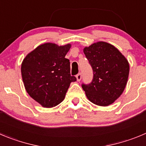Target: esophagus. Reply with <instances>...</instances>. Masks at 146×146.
<instances>
[{
  "instance_id": "obj_1",
  "label": "esophagus",
  "mask_w": 146,
  "mask_h": 146,
  "mask_svg": "<svg viewBox=\"0 0 146 146\" xmlns=\"http://www.w3.org/2000/svg\"><path fill=\"white\" fill-rule=\"evenodd\" d=\"M76 78H77V81H80V80H81V79H82V74H81V73H79V74H77V75H76Z\"/></svg>"
}]
</instances>
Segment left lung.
Instances as JSON below:
<instances>
[{
    "label": "left lung",
    "mask_w": 146,
    "mask_h": 146,
    "mask_svg": "<svg viewBox=\"0 0 146 146\" xmlns=\"http://www.w3.org/2000/svg\"><path fill=\"white\" fill-rule=\"evenodd\" d=\"M83 51L93 73L90 83L82 84L87 98L101 106L113 104L127 85L129 72L127 60L113 45L105 42L85 47Z\"/></svg>",
    "instance_id": "left-lung-1"
}]
</instances>
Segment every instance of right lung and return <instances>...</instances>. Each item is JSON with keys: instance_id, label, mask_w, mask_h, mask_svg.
Masks as SVG:
<instances>
[{"instance_id": "obj_1", "label": "right lung", "mask_w": 146, "mask_h": 146, "mask_svg": "<svg viewBox=\"0 0 146 146\" xmlns=\"http://www.w3.org/2000/svg\"><path fill=\"white\" fill-rule=\"evenodd\" d=\"M71 45L58 46L45 43L37 47L21 64V76L30 97L45 108L56 106L64 101L70 83V62L65 58Z\"/></svg>"}]
</instances>
